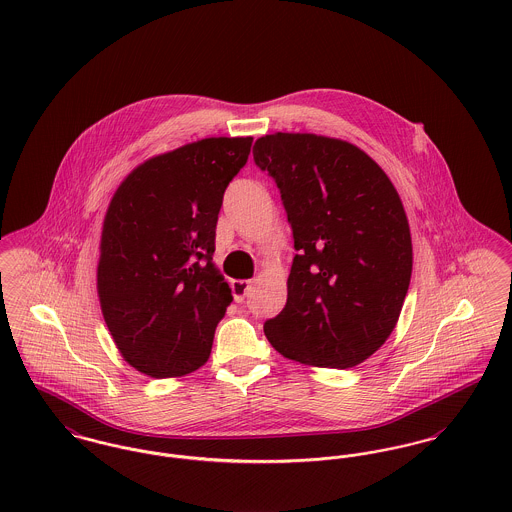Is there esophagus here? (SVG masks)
<instances>
[{"label":"esophagus","instance_id":"esophagus-1","mask_svg":"<svg viewBox=\"0 0 512 512\" xmlns=\"http://www.w3.org/2000/svg\"><path fill=\"white\" fill-rule=\"evenodd\" d=\"M232 292L236 301L245 300V296L251 292V280H234L232 282Z\"/></svg>","mask_w":512,"mask_h":512}]
</instances>
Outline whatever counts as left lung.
Instances as JSON below:
<instances>
[{"mask_svg":"<svg viewBox=\"0 0 512 512\" xmlns=\"http://www.w3.org/2000/svg\"><path fill=\"white\" fill-rule=\"evenodd\" d=\"M298 251L265 336L284 358L348 369L389 338L412 276V238L387 174L358 147L313 133L255 141Z\"/></svg>","mask_w":512,"mask_h":512,"instance_id":"1","label":"left lung"}]
</instances>
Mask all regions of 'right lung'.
<instances>
[{
	"label": "right lung",
	"mask_w": 512,
	"mask_h": 512,
	"mask_svg": "<svg viewBox=\"0 0 512 512\" xmlns=\"http://www.w3.org/2000/svg\"><path fill=\"white\" fill-rule=\"evenodd\" d=\"M253 137H211L137 166L104 218L98 298L131 367L181 377L211 356L232 290L212 265L216 222L228 183Z\"/></svg>",
	"instance_id": "1"
}]
</instances>
